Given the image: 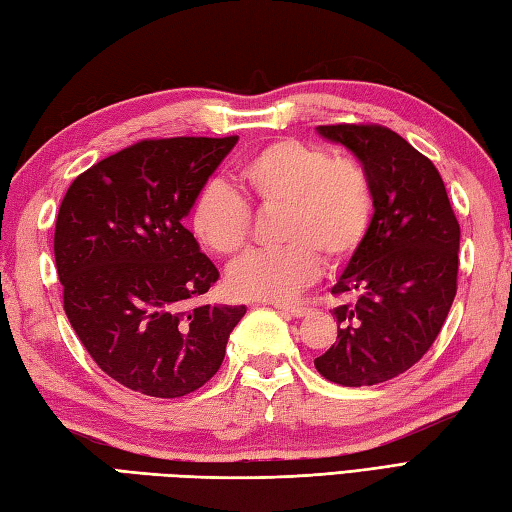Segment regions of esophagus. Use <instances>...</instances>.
Here are the masks:
<instances>
[{"instance_id":"34e87169","label":"esophagus","mask_w":512,"mask_h":512,"mask_svg":"<svg viewBox=\"0 0 512 512\" xmlns=\"http://www.w3.org/2000/svg\"><path fill=\"white\" fill-rule=\"evenodd\" d=\"M276 309H280V311H285L287 316H294V318H302V316H307L309 314V309L307 307H302V305H274Z\"/></svg>"}]
</instances>
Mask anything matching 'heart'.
Segmentation results:
<instances>
[{"instance_id":"1","label":"heart","mask_w":512,"mask_h":512,"mask_svg":"<svg viewBox=\"0 0 512 512\" xmlns=\"http://www.w3.org/2000/svg\"><path fill=\"white\" fill-rule=\"evenodd\" d=\"M241 196L223 183H207L190 210V229L212 254L236 256L247 243V205L276 216V241L229 269L227 283L243 300H287L305 289L327 265H340L362 245L375 196L358 161L333 159L318 145L278 139L238 165Z\"/></svg>"}]
</instances>
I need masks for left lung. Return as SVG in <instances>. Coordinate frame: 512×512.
<instances>
[{
	"instance_id": "8db88e82",
	"label": "left lung",
	"mask_w": 512,
	"mask_h": 512,
	"mask_svg": "<svg viewBox=\"0 0 512 512\" xmlns=\"http://www.w3.org/2000/svg\"><path fill=\"white\" fill-rule=\"evenodd\" d=\"M373 183V218L331 294L338 340L314 360L342 387H371L409 371L440 333L457 291L460 223L435 165L398 132L373 123L318 125Z\"/></svg>"
}]
</instances>
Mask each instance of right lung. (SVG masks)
<instances>
[{
	"mask_svg": "<svg viewBox=\"0 0 512 512\" xmlns=\"http://www.w3.org/2000/svg\"><path fill=\"white\" fill-rule=\"evenodd\" d=\"M238 137L134 143L79 174L61 201L55 263L72 329L103 373L181 398L221 369L245 305H201L218 269L183 225Z\"/></svg>",
	"mask_w": 512,
	"mask_h": 512,
	"instance_id": "obj_1",
	"label": "right lung"
}]
</instances>
